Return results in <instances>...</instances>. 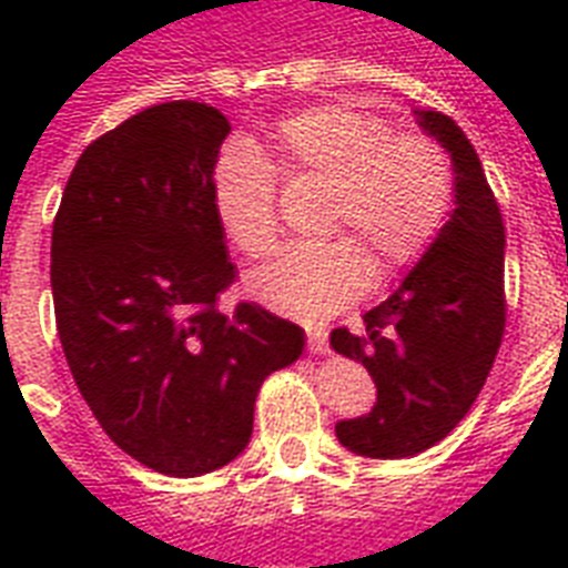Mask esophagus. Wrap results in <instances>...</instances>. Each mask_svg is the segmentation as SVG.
Segmentation results:
<instances>
[{
    "label": "esophagus",
    "instance_id": "esophagus-1",
    "mask_svg": "<svg viewBox=\"0 0 568 568\" xmlns=\"http://www.w3.org/2000/svg\"><path fill=\"white\" fill-rule=\"evenodd\" d=\"M329 345V336L324 329H306V347H310L312 354H324Z\"/></svg>",
    "mask_w": 568,
    "mask_h": 568
}]
</instances>
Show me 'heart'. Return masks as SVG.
<instances>
[{"instance_id": "heart-1", "label": "heart", "mask_w": 568, "mask_h": 568, "mask_svg": "<svg viewBox=\"0 0 568 568\" xmlns=\"http://www.w3.org/2000/svg\"><path fill=\"white\" fill-rule=\"evenodd\" d=\"M267 161L247 144L226 146L212 168V209L232 247L258 258L280 235L273 172L283 182L312 176L327 185L318 232L342 235L294 244L244 276L253 301L303 324H321L354 303L368 267L388 276L409 265L439 232L454 191L448 155L436 141L392 135L386 120L345 102L280 120L267 132Z\"/></svg>"}]
</instances>
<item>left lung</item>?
<instances>
[{"instance_id":"8db88e82","label":"left lung","mask_w":568,"mask_h":568,"mask_svg":"<svg viewBox=\"0 0 568 568\" xmlns=\"http://www.w3.org/2000/svg\"><path fill=\"white\" fill-rule=\"evenodd\" d=\"M415 123L450 155L454 209L395 292L365 315V333L329 345L368 368L377 400L336 422L347 450L400 459L442 442L471 409L504 333V223L466 132L442 111Z\"/></svg>"}]
</instances>
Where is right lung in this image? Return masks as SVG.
<instances>
[{"label":"right lung","instance_id":"obj_1","mask_svg":"<svg viewBox=\"0 0 568 568\" xmlns=\"http://www.w3.org/2000/svg\"><path fill=\"white\" fill-rule=\"evenodd\" d=\"M230 135L194 100L138 111L84 146L52 226V301L75 386L129 457L200 477L239 457L258 386L303 329L217 294L235 280L212 209Z\"/></svg>","mask_w":568,"mask_h":568}]
</instances>
